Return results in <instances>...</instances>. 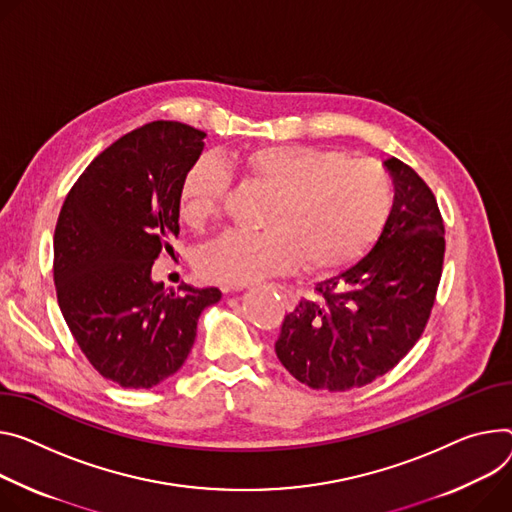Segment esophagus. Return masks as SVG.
<instances>
[{
  "mask_svg": "<svg viewBox=\"0 0 512 512\" xmlns=\"http://www.w3.org/2000/svg\"><path fill=\"white\" fill-rule=\"evenodd\" d=\"M235 290H243V286H241V288H235ZM275 290H277V292H280V294H282V296H284V300H288V296H290V292H288V290H286V288H282V286H277V288H275Z\"/></svg>",
  "mask_w": 512,
  "mask_h": 512,
  "instance_id": "esophagus-1",
  "label": "esophagus"
}]
</instances>
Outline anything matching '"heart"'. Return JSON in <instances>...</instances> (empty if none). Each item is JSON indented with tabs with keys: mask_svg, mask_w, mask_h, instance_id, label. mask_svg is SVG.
<instances>
[{
	"mask_svg": "<svg viewBox=\"0 0 512 512\" xmlns=\"http://www.w3.org/2000/svg\"><path fill=\"white\" fill-rule=\"evenodd\" d=\"M247 179L273 192L261 232L232 230L198 255L208 282L247 286L304 261L314 273L353 263L374 241L392 210V181L371 161L335 151L265 145L232 159ZM228 173L210 157L188 171L179 192L185 224L204 228L220 216Z\"/></svg>",
	"mask_w": 512,
	"mask_h": 512,
	"instance_id": "b5f03b06",
	"label": "heart"
}]
</instances>
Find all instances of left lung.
<instances>
[{"label": "left lung", "mask_w": 512, "mask_h": 512, "mask_svg": "<svg viewBox=\"0 0 512 512\" xmlns=\"http://www.w3.org/2000/svg\"><path fill=\"white\" fill-rule=\"evenodd\" d=\"M394 181L392 210L378 241L355 265L316 284L284 318L275 353L314 388L345 392L388 371L425 331L445 255L437 200L418 173L384 161Z\"/></svg>", "instance_id": "left-lung-1"}]
</instances>
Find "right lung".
<instances>
[{
	"label": "right lung",
	"instance_id": "1",
	"mask_svg": "<svg viewBox=\"0 0 512 512\" xmlns=\"http://www.w3.org/2000/svg\"><path fill=\"white\" fill-rule=\"evenodd\" d=\"M202 130L157 120L136 128L75 181L55 228V288L71 335L100 374L153 388L188 359L218 288L167 292L151 267L173 255L179 192L204 151Z\"/></svg>",
	"mask_w": 512,
	"mask_h": 512
}]
</instances>
